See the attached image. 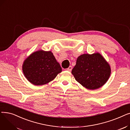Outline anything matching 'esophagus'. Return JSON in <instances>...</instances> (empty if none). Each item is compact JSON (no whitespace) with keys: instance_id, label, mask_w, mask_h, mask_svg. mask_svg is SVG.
I'll use <instances>...</instances> for the list:
<instances>
[{"instance_id":"1","label":"esophagus","mask_w":130,"mask_h":130,"mask_svg":"<svg viewBox=\"0 0 130 130\" xmlns=\"http://www.w3.org/2000/svg\"><path fill=\"white\" fill-rule=\"evenodd\" d=\"M72 70V66H69V68H67V69H66L67 71H71Z\"/></svg>"}]
</instances>
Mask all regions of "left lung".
<instances>
[{"mask_svg":"<svg viewBox=\"0 0 130 130\" xmlns=\"http://www.w3.org/2000/svg\"><path fill=\"white\" fill-rule=\"evenodd\" d=\"M110 65L99 53L84 54L78 57L72 71L76 80L88 90L103 86L110 78Z\"/></svg>","mask_w":130,"mask_h":130,"instance_id":"8db88e82","label":"left lung"}]
</instances>
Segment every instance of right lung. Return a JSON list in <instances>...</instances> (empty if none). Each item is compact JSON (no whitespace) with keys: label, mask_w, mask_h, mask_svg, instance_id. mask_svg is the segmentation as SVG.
<instances>
[{"label":"right lung","mask_w":130,"mask_h":130,"mask_svg":"<svg viewBox=\"0 0 130 130\" xmlns=\"http://www.w3.org/2000/svg\"><path fill=\"white\" fill-rule=\"evenodd\" d=\"M22 70L25 77L34 85H43L55 78L62 69L51 51L38 50L24 60Z\"/></svg>","instance_id":"add662e5"}]
</instances>
